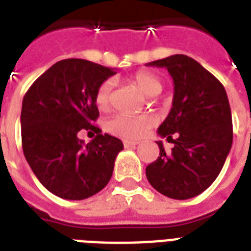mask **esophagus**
Listing matches in <instances>:
<instances>
[{
  "instance_id": "34e87169",
  "label": "esophagus",
  "mask_w": 251,
  "mask_h": 251,
  "mask_svg": "<svg viewBox=\"0 0 251 251\" xmlns=\"http://www.w3.org/2000/svg\"><path fill=\"white\" fill-rule=\"evenodd\" d=\"M125 147H135L138 145V141H130V139H124Z\"/></svg>"
}]
</instances>
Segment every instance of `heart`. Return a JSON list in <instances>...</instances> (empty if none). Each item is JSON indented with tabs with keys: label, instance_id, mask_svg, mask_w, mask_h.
<instances>
[{
	"label": "heart",
	"instance_id": "1",
	"mask_svg": "<svg viewBox=\"0 0 251 251\" xmlns=\"http://www.w3.org/2000/svg\"><path fill=\"white\" fill-rule=\"evenodd\" d=\"M133 83L137 84L143 94L147 96H156L163 91V82L155 73L147 70H139L130 76ZM95 104L101 112H108L113 105V82L104 80L96 90ZM156 118L152 114H141V116H129L118 114L108 122V130L118 137L126 139H137L143 137L153 125Z\"/></svg>",
	"mask_w": 251,
	"mask_h": 251
}]
</instances>
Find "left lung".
<instances>
[{
    "label": "left lung",
    "mask_w": 251,
    "mask_h": 251,
    "mask_svg": "<svg viewBox=\"0 0 251 251\" xmlns=\"http://www.w3.org/2000/svg\"><path fill=\"white\" fill-rule=\"evenodd\" d=\"M147 66L167 68L173 78L172 109L159 126V135L173 143L147 165L153 189L173 199H189L204 191L222 171L232 147V113L226 88L202 65L185 54L153 61ZM175 139H173V137Z\"/></svg>",
    "instance_id": "1"
}]
</instances>
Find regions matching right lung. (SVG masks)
I'll return each instance as SVG.
<instances>
[{"label":"right lung","mask_w":251,"mask_h":251,"mask_svg":"<svg viewBox=\"0 0 251 251\" xmlns=\"http://www.w3.org/2000/svg\"><path fill=\"white\" fill-rule=\"evenodd\" d=\"M116 72L80 58L58 61L41 74L22 102V147L37 179L52 194L69 201L92 197L104 189L124 145L94 125L98 87ZM98 135L87 145L82 129ZM90 133V131H88Z\"/></svg>","instance_id":"right-lung-1"}]
</instances>
